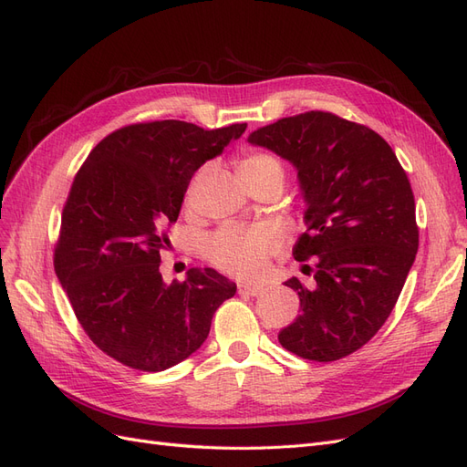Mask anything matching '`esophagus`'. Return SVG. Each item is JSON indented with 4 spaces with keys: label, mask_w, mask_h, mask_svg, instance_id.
I'll list each match as a JSON object with an SVG mask.
<instances>
[{
    "label": "esophagus",
    "mask_w": 467,
    "mask_h": 467,
    "mask_svg": "<svg viewBox=\"0 0 467 467\" xmlns=\"http://www.w3.org/2000/svg\"><path fill=\"white\" fill-rule=\"evenodd\" d=\"M265 288L259 285H249V282H242V285H237V292L242 296H259Z\"/></svg>",
    "instance_id": "obj_1"
}]
</instances>
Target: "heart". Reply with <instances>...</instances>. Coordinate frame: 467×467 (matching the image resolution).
Masks as SVG:
<instances>
[{"label":"heart","instance_id":"1","mask_svg":"<svg viewBox=\"0 0 467 467\" xmlns=\"http://www.w3.org/2000/svg\"><path fill=\"white\" fill-rule=\"evenodd\" d=\"M239 173L245 177H266L276 175L285 177L280 161L271 153L251 151L239 161ZM282 245V237L273 225H223L218 232L212 234L206 244L204 253L212 265L234 276H257L268 257L276 253Z\"/></svg>","mask_w":467,"mask_h":467}]
</instances>
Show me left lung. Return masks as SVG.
<instances>
[{
  "label": "left lung",
  "mask_w": 467,
  "mask_h": 467,
  "mask_svg": "<svg viewBox=\"0 0 467 467\" xmlns=\"http://www.w3.org/2000/svg\"><path fill=\"white\" fill-rule=\"evenodd\" d=\"M247 142L292 163L306 234L292 253L314 257L312 285L298 278L302 314L278 333L286 350L331 362L379 331L415 263L419 230L409 179L384 138L331 112L309 110L251 132Z\"/></svg>",
  "instance_id": "1"
}]
</instances>
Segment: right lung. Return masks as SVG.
Here are the masks:
<instances>
[{
    "label": "right lung",
    "instance_id": "obj_1",
    "mask_svg": "<svg viewBox=\"0 0 467 467\" xmlns=\"http://www.w3.org/2000/svg\"><path fill=\"white\" fill-rule=\"evenodd\" d=\"M247 124L218 130L182 120L132 124L109 134L78 171L62 214L54 268L76 317L109 357L160 372L189 358L237 286L214 268H189L167 285L160 251L196 169Z\"/></svg>",
    "mask_w": 467,
    "mask_h": 467
}]
</instances>
